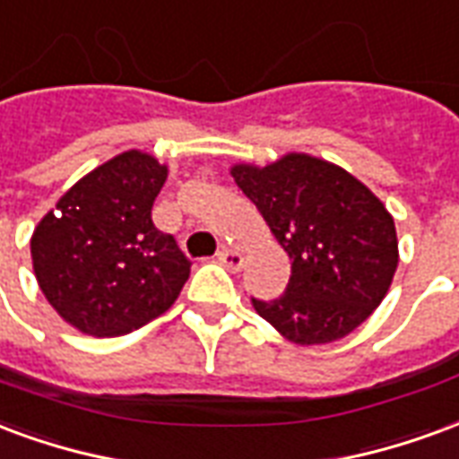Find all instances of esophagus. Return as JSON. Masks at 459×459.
<instances>
[{"mask_svg": "<svg viewBox=\"0 0 459 459\" xmlns=\"http://www.w3.org/2000/svg\"><path fill=\"white\" fill-rule=\"evenodd\" d=\"M217 259L225 264L230 271H239V269H242V264H244L242 254L234 252V249H230V247H222V249L217 252Z\"/></svg>", "mask_w": 459, "mask_h": 459, "instance_id": "1", "label": "esophagus"}]
</instances>
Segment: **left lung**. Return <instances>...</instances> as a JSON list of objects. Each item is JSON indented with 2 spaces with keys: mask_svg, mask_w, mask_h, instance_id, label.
I'll list each match as a JSON object with an SVG mask.
<instances>
[{
  "mask_svg": "<svg viewBox=\"0 0 459 459\" xmlns=\"http://www.w3.org/2000/svg\"><path fill=\"white\" fill-rule=\"evenodd\" d=\"M234 183L290 256L279 299L254 310L296 344L350 335L379 306L399 264L394 217L340 166L289 153L271 166H234Z\"/></svg>",
  "mask_w": 459,
  "mask_h": 459,
  "instance_id": "left-lung-1",
  "label": "left lung"
}]
</instances>
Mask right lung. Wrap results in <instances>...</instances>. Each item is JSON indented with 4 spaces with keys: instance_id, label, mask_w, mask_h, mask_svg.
I'll list each match as a JSON object with an SVG mask.
<instances>
[{
    "instance_id": "add662e5",
    "label": "right lung",
    "mask_w": 459,
    "mask_h": 459,
    "mask_svg": "<svg viewBox=\"0 0 459 459\" xmlns=\"http://www.w3.org/2000/svg\"><path fill=\"white\" fill-rule=\"evenodd\" d=\"M169 169L124 152L78 180L31 237L33 271L58 316L95 337L126 335L166 313L190 276L152 207Z\"/></svg>"
}]
</instances>
